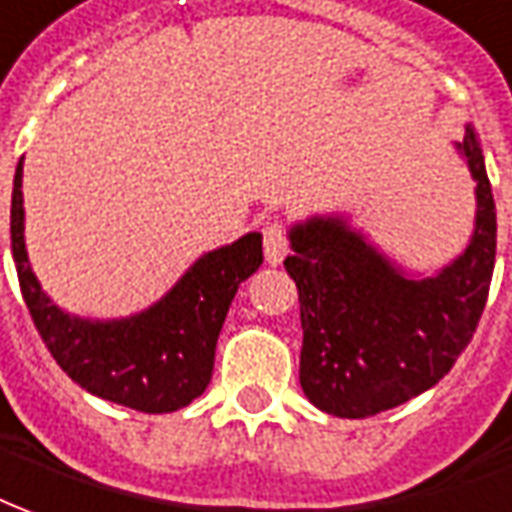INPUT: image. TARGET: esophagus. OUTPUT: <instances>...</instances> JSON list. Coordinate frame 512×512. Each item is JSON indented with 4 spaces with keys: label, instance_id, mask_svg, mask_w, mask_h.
Segmentation results:
<instances>
[{
    "label": "esophagus",
    "instance_id": "34e87169",
    "mask_svg": "<svg viewBox=\"0 0 512 512\" xmlns=\"http://www.w3.org/2000/svg\"><path fill=\"white\" fill-rule=\"evenodd\" d=\"M264 236V259L270 264H281L287 250H290V236H287V225L284 220H267L262 228Z\"/></svg>",
    "mask_w": 512,
    "mask_h": 512
}]
</instances>
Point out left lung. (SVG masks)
Here are the masks:
<instances>
[{"label":"left lung","instance_id":"8db88e82","mask_svg":"<svg viewBox=\"0 0 512 512\" xmlns=\"http://www.w3.org/2000/svg\"><path fill=\"white\" fill-rule=\"evenodd\" d=\"M477 181L471 245L435 278L412 281L343 220L290 231L284 259L301 301V387L337 418H370L438 384L471 343L491 290L496 206L474 128L460 144Z\"/></svg>","mask_w":512,"mask_h":512}]
</instances>
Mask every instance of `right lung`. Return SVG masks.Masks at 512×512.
I'll use <instances>...</instances> for the list:
<instances>
[{
	"mask_svg": "<svg viewBox=\"0 0 512 512\" xmlns=\"http://www.w3.org/2000/svg\"><path fill=\"white\" fill-rule=\"evenodd\" d=\"M21 161L10 203V242L24 303L49 354L83 390L130 410L175 412L211 382L214 348L239 284L264 262L262 234L206 253L164 301L128 320L91 323L69 317L35 281L24 250Z\"/></svg>",
	"mask_w": 512,
	"mask_h": 512,
	"instance_id": "right-lung-1",
	"label": "right lung"
}]
</instances>
